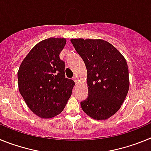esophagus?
Instances as JSON below:
<instances>
[{"mask_svg":"<svg viewBox=\"0 0 151 151\" xmlns=\"http://www.w3.org/2000/svg\"><path fill=\"white\" fill-rule=\"evenodd\" d=\"M73 80H74L75 82L77 84V82H78V76H74V77H73Z\"/></svg>","mask_w":151,"mask_h":151,"instance_id":"obj_1","label":"esophagus"}]
</instances>
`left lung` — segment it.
I'll list each match as a JSON object with an SVG mask.
<instances>
[{"label":"left lung","instance_id":"8db88e82","mask_svg":"<svg viewBox=\"0 0 151 151\" xmlns=\"http://www.w3.org/2000/svg\"><path fill=\"white\" fill-rule=\"evenodd\" d=\"M87 69L89 95L81 102L88 116L106 120L120 109L129 89V68L120 52L103 39L72 38Z\"/></svg>","mask_w":151,"mask_h":151}]
</instances>
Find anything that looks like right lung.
I'll list each match as a JSON object with an SVG mask.
<instances>
[{
    "instance_id": "obj_1",
    "label": "right lung",
    "mask_w": 151,
    "mask_h": 151,
    "mask_svg": "<svg viewBox=\"0 0 151 151\" xmlns=\"http://www.w3.org/2000/svg\"><path fill=\"white\" fill-rule=\"evenodd\" d=\"M66 43L64 38H50L33 47L19 68L18 87L28 107L42 119L63 110L75 85L65 76V63L60 59Z\"/></svg>"
}]
</instances>
